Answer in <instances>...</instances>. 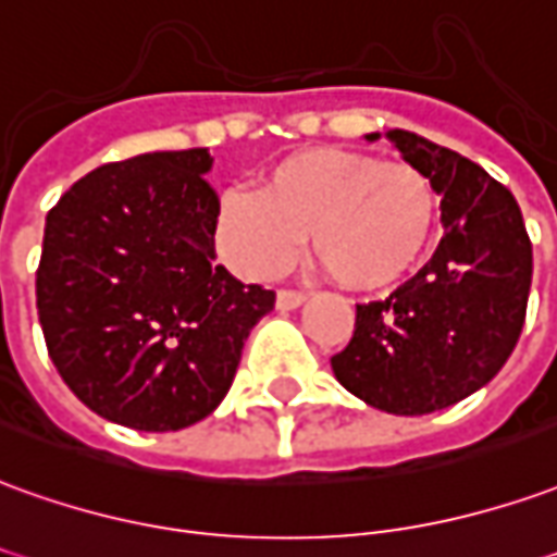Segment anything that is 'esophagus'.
<instances>
[{
    "mask_svg": "<svg viewBox=\"0 0 557 557\" xmlns=\"http://www.w3.org/2000/svg\"><path fill=\"white\" fill-rule=\"evenodd\" d=\"M305 305V295L301 292H289V289H283L277 292V310H295V307H301Z\"/></svg>",
    "mask_w": 557,
    "mask_h": 557,
    "instance_id": "1",
    "label": "esophagus"
}]
</instances>
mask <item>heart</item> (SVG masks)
<instances>
[{"mask_svg":"<svg viewBox=\"0 0 557 557\" xmlns=\"http://www.w3.org/2000/svg\"><path fill=\"white\" fill-rule=\"evenodd\" d=\"M437 216L441 198L422 169L319 147L277 162L259 193L225 189L213 244L238 277L274 280L310 235V250L341 286L371 292L413 271Z\"/></svg>","mask_w":557,"mask_h":557,"instance_id":"1","label":"heart"}]
</instances>
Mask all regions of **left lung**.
Returning a JSON list of instances; mask_svg holds the SVG:
<instances>
[{"label": "left lung", "mask_w": 557, "mask_h": 557, "mask_svg": "<svg viewBox=\"0 0 557 557\" xmlns=\"http://www.w3.org/2000/svg\"><path fill=\"white\" fill-rule=\"evenodd\" d=\"M431 177L443 238L416 277L356 307V332L332 359L337 383L376 410L453 407L507 364L524 325L534 252L507 186L461 153L407 129L371 132Z\"/></svg>", "instance_id": "obj_1"}]
</instances>
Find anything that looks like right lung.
Listing matches in <instances>:
<instances>
[{"label":"right lung","mask_w":557,"mask_h":557,"mask_svg":"<svg viewBox=\"0 0 557 557\" xmlns=\"http://www.w3.org/2000/svg\"><path fill=\"white\" fill-rule=\"evenodd\" d=\"M208 147L81 177L45 223L38 322L65 386L108 422L181 431L232 388L274 292L213 265Z\"/></svg>","instance_id":"obj_1"}]
</instances>
